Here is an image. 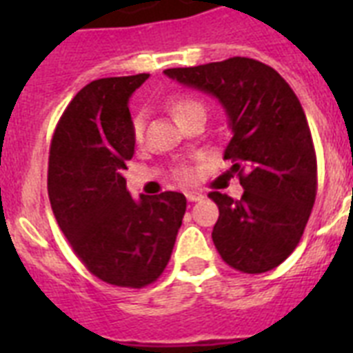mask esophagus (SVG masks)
I'll list each match as a JSON object with an SVG mask.
<instances>
[{
	"label": "esophagus",
	"instance_id": "34e87169",
	"mask_svg": "<svg viewBox=\"0 0 353 353\" xmlns=\"http://www.w3.org/2000/svg\"><path fill=\"white\" fill-rule=\"evenodd\" d=\"M205 196L201 192H187V199L188 201H201V199H203Z\"/></svg>",
	"mask_w": 353,
	"mask_h": 353
}]
</instances>
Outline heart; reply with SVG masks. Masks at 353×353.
Listing matches in <instances>:
<instances>
[{
  "label": "heart",
  "mask_w": 353,
  "mask_h": 353,
  "mask_svg": "<svg viewBox=\"0 0 353 353\" xmlns=\"http://www.w3.org/2000/svg\"><path fill=\"white\" fill-rule=\"evenodd\" d=\"M168 108H170L172 115L176 117V121H179V119L185 117V115L190 112L205 110L201 102L196 101V99H190V97H176V99H172V101L168 102ZM143 130H144V121L141 115H137L132 122V133L135 141H141V139H143ZM177 177L188 179V177H190V170H188V168H179V170H177Z\"/></svg>",
  "instance_id": "obj_1"
}]
</instances>
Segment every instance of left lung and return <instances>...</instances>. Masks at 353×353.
<instances>
[{
	"label": "left lung",
	"mask_w": 353,
	"mask_h": 353,
	"mask_svg": "<svg viewBox=\"0 0 353 353\" xmlns=\"http://www.w3.org/2000/svg\"><path fill=\"white\" fill-rule=\"evenodd\" d=\"M165 74L216 97L227 113L232 137L223 159L232 161L243 194H209L220 209L216 249L236 271H271L299 245L317 194V157L301 102L273 68L252 58Z\"/></svg>",
	"instance_id": "8db88e82"
}]
</instances>
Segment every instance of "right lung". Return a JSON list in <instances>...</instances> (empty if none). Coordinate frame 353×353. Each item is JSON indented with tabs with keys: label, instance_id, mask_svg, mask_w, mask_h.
<instances>
[{
	"label": "right lung",
	"instance_id": "obj_1",
	"mask_svg": "<svg viewBox=\"0 0 353 353\" xmlns=\"http://www.w3.org/2000/svg\"><path fill=\"white\" fill-rule=\"evenodd\" d=\"M150 74L93 80L74 95L51 141L47 192L74 254L101 280L144 288L170 260L187 198L133 199L122 170L135 139L128 101Z\"/></svg>",
	"mask_w": 353,
	"mask_h": 353
}]
</instances>
